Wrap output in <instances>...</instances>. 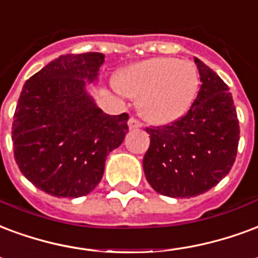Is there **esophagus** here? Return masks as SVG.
Returning a JSON list of instances; mask_svg holds the SVG:
<instances>
[{
  "instance_id": "esophagus-1",
  "label": "esophagus",
  "mask_w": 258,
  "mask_h": 258,
  "mask_svg": "<svg viewBox=\"0 0 258 258\" xmlns=\"http://www.w3.org/2000/svg\"><path fill=\"white\" fill-rule=\"evenodd\" d=\"M141 125H142V124L139 123L137 119H134V117H131V119L128 120V128L130 130H138Z\"/></svg>"
}]
</instances>
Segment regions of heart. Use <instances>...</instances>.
I'll list each match as a JSON object with an SVG mask.
<instances>
[{"label":"heart","instance_id":"obj_1","mask_svg":"<svg viewBox=\"0 0 258 258\" xmlns=\"http://www.w3.org/2000/svg\"><path fill=\"white\" fill-rule=\"evenodd\" d=\"M200 72L194 62L173 57H152L124 68L116 78L121 94L138 100L146 121L165 125L187 113L200 91Z\"/></svg>","mask_w":258,"mask_h":258}]
</instances>
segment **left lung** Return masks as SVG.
<instances>
[{"label":"left lung","mask_w":258,"mask_h":258,"mask_svg":"<svg viewBox=\"0 0 258 258\" xmlns=\"http://www.w3.org/2000/svg\"><path fill=\"white\" fill-rule=\"evenodd\" d=\"M202 85L186 116L161 128H146L150 146L145 176L161 196L190 198L211 190L235 161L239 124L228 86L194 58Z\"/></svg>","instance_id":"left-lung-1"}]
</instances>
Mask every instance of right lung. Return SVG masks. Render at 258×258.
<instances>
[{
	"mask_svg": "<svg viewBox=\"0 0 258 258\" xmlns=\"http://www.w3.org/2000/svg\"><path fill=\"white\" fill-rule=\"evenodd\" d=\"M102 53L64 54L23 86L13 116L15 160L24 176L54 197L97 187L108 154L123 144L128 114L102 112L86 86L98 81Z\"/></svg>",
	"mask_w": 258,
	"mask_h": 258,
	"instance_id": "right-lung-1",
	"label": "right lung"
}]
</instances>
